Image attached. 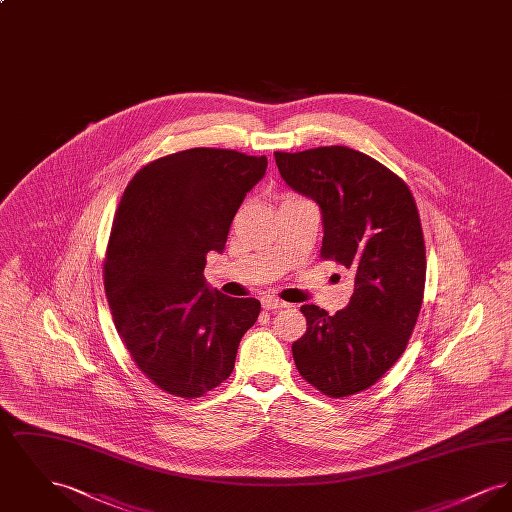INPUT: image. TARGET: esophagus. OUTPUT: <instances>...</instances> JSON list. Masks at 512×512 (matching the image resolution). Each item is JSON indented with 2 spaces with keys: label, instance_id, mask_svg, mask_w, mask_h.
<instances>
[{
  "label": "esophagus",
  "instance_id": "esophagus-1",
  "mask_svg": "<svg viewBox=\"0 0 512 512\" xmlns=\"http://www.w3.org/2000/svg\"><path fill=\"white\" fill-rule=\"evenodd\" d=\"M261 305L268 309V311H276V309H286L288 307L286 301H280L278 297H272V295L261 297Z\"/></svg>",
  "mask_w": 512,
  "mask_h": 512
}]
</instances>
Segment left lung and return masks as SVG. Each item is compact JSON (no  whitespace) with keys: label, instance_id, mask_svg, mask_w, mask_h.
I'll list each match as a JSON object with an SVG mask.
<instances>
[{"label":"left lung","instance_id":"8db88e82","mask_svg":"<svg viewBox=\"0 0 512 512\" xmlns=\"http://www.w3.org/2000/svg\"><path fill=\"white\" fill-rule=\"evenodd\" d=\"M293 192L322 217V259L353 274L345 309L303 305L307 332L292 343L299 374L328 397L376 384L401 357L422 307L426 251L407 184L376 159L345 146L274 153Z\"/></svg>","mask_w":512,"mask_h":512}]
</instances>
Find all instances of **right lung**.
<instances>
[{
    "instance_id": "obj_1",
    "label": "right lung",
    "mask_w": 512,
    "mask_h": 512,
    "mask_svg": "<svg viewBox=\"0 0 512 512\" xmlns=\"http://www.w3.org/2000/svg\"><path fill=\"white\" fill-rule=\"evenodd\" d=\"M267 157L194 147L136 172L115 213L105 292L122 343L159 388L199 397L224 382L255 324V297L213 290L207 253H222Z\"/></svg>"
}]
</instances>
